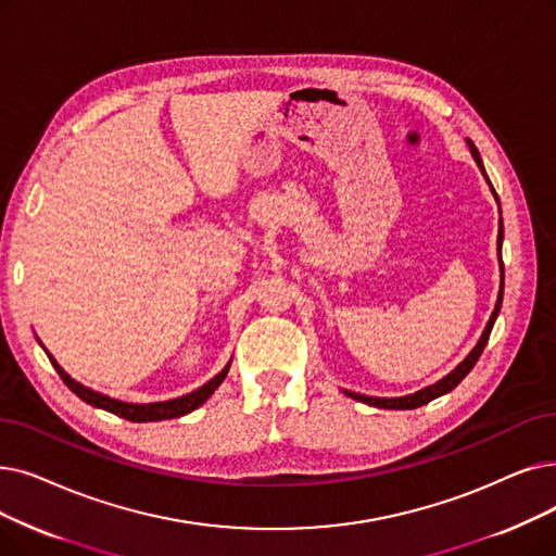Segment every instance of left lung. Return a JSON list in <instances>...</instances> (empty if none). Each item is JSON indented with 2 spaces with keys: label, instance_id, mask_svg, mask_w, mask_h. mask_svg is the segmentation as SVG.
Here are the masks:
<instances>
[{
  "label": "left lung",
  "instance_id": "1",
  "mask_svg": "<svg viewBox=\"0 0 556 556\" xmlns=\"http://www.w3.org/2000/svg\"><path fill=\"white\" fill-rule=\"evenodd\" d=\"M468 144H470V152H472V156H475V161H477V165L481 167V173H484V177L489 179V175H486V170H484V163H481V156H479V152H477V148L472 144V140H468ZM491 184V181H489ZM491 190H493V195L497 198V192H495V188H493V184H491ZM502 236H504V229H502V220H500V233H497V248L502 245ZM500 270H502V286H500V295H497V304H495V311H493V316H491V320H489V325H486V329H484V333H481V338H479V343L475 345V350L466 356V361H462V364H458L447 377H443L441 381H437L433 386H427V389H422V391H418V393H414V395H406V397H368V395H358V393H350V391H345L352 400H358V402H364V404H370V406H379V408H416V406H422V404H427V402H431V400H437L439 395H445V393H450L454 386L462 381L470 370H472V366L477 364V358L481 356V352H484V348H486V343H489V336H491V329H493V323H495V318H497V313H500V306H502V295H504V265L500 263Z\"/></svg>",
  "mask_w": 556,
  "mask_h": 556
}]
</instances>
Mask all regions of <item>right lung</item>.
I'll list each match as a JSON object with an SVG mask.
<instances>
[{
    "label": "right lung",
    "mask_w": 556,
    "mask_h": 556,
    "mask_svg": "<svg viewBox=\"0 0 556 556\" xmlns=\"http://www.w3.org/2000/svg\"><path fill=\"white\" fill-rule=\"evenodd\" d=\"M50 356V361H52V366L56 368V372L61 375V379L65 381V386L67 389L75 393L77 397H81L84 402H88V404H92V406H100V408H104V412H111V414H115V416H119V418H125V420H131V422H152V420H165V418H179V416H186V414H190L192 408H198L200 404H204L211 395H213V391L218 389V386L223 383V379L227 377V372H229V366L220 372V375H215L208 383H204L202 389H198V391H192V393H188V395H184V397H177V400H170V402H154V404H127V402H119V400H111V397H106V395H100V393H94V391H90V389H86V386H81V383H77L75 379H72L59 364L54 361V356L52 354H47Z\"/></svg>",
    "instance_id": "add662e5"
}]
</instances>
